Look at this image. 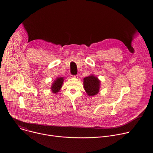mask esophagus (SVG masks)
Instances as JSON below:
<instances>
[{
	"label": "esophagus",
	"mask_w": 153,
	"mask_h": 153,
	"mask_svg": "<svg viewBox=\"0 0 153 153\" xmlns=\"http://www.w3.org/2000/svg\"><path fill=\"white\" fill-rule=\"evenodd\" d=\"M72 77L74 78V79H77V78H78V76H77V75H76V76H72Z\"/></svg>",
	"instance_id": "esophagus-1"
}]
</instances>
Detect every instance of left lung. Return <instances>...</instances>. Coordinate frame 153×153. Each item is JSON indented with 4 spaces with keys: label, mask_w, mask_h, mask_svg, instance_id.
I'll use <instances>...</instances> for the list:
<instances>
[{
    "label": "left lung",
    "mask_w": 153,
    "mask_h": 153,
    "mask_svg": "<svg viewBox=\"0 0 153 153\" xmlns=\"http://www.w3.org/2000/svg\"><path fill=\"white\" fill-rule=\"evenodd\" d=\"M84 90L88 96L97 95L100 87V80L94 74L83 78Z\"/></svg>",
    "instance_id": "1"
}]
</instances>
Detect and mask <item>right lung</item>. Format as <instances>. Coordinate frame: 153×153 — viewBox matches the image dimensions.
I'll return each instance as SVG.
<instances>
[{
	"label": "right lung",
	"instance_id": "add662e5",
	"mask_svg": "<svg viewBox=\"0 0 153 153\" xmlns=\"http://www.w3.org/2000/svg\"><path fill=\"white\" fill-rule=\"evenodd\" d=\"M63 81H64V77H57L54 80L51 86V90L52 93H53L54 94H57L59 92L62 86Z\"/></svg>",
	"mask_w": 153,
	"mask_h": 153
}]
</instances>
